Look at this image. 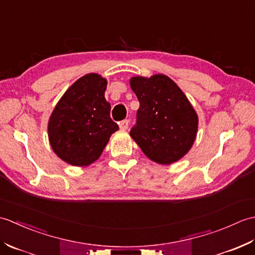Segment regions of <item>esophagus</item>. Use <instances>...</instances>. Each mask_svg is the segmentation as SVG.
<instances>
[{
  "instance_id": "esophagus-1",
  "label": "esophagus",
  "mask_w": 255,
  "mask_h": 255,
  "mask_svg": "<svg viewBox=\"0 0 255 255\" xmlns=\"http://www.w3.org/2000/svg\"><path fill=\"white\" fill-rule=\"evenodd\" d=\"M129 126V121L128 119H124L121 123H119V128L122 129V130H126Z\"/></svg>"
}]
</instances>
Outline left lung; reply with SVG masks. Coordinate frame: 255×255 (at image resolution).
I'll use <instances>...</instances> for the list:
<instances>
[{"instance_id": "left-lung-1", "label": "left lung", "mask_w": 255, "mask_h": 255, "mask_svg": "<svg viewBox=\"0 0 255 255\" xmlns=\"http://www.w3.org/2000/svg\"><path fill=\"white\" fill-rule=\"evenodd\" d=\"M139 101L130 136L149 159L171 164L185 155L197 133L198 118L181 89L163 74L130 80Z\"/></svg>"}]
</instances>
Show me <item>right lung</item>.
Instances as JSON below:
<instances>
[{
  "label": "right lung",
  "instance_id": "obj_1",
  "mask_svg": "<svg viewBox=\"0 0 255 255\" xmlns=\"http://www.w3.org/2000/svg\"><path fill=\"white\" fill-rule=\"evenodd\" d=\"M107 81L95 73L74 82L53 110L48 124L49 141L59 158L75 166L100 158L118 125L105 100Z\"/></svg>",
  "mask_w": 255,
  "mask_h": 255
}]
</instances>
